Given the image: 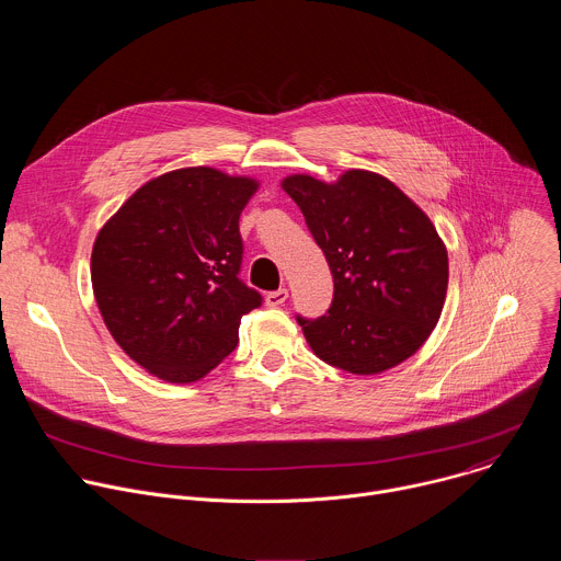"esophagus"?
<instances>
[{"instance_id": "1", "label": "esophagus", "mask_w": 561, "mask_h": 561, "mask_svg": "<svg viewBox=\"0 0 561 561\" xmlns=\"http://www.w3.org/2000/svg\"><path fill=\"white\" fill-rule=\"evenodd\" d=\"M286 299H288V290L279 288V290H273V293L266 295V306L275 308V306H282Z\"/></svg>"}]
</instances>
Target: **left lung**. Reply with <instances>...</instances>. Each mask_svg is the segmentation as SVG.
<instances>
[{"label": "left lung", "instance_id": "left-lung-1", "mask_svg": "<svg viewBox=\"0 0 561 561\" xmlns=\"http://www.w3.org/2000/svg\"><path fill=\"white\" fill-rule=\"evenodd\" d=\"M282 188L335 282L327 314L297 317L312 353L355 375L415 355L439 322L448 288V253L428 215L390 180L362 169L333 184L290 175Z\"/></svg>", "mask_w": 561, "mask_h": 561}]
</instances>
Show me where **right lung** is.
Wrapping results in <instances>:
<instances>
[{
	"instance_id": "obj_1",
	"label": "right lung",
	"mask_w": 561,
	"mask_h": 561,
	"mask_svg": "<svg viewBox=\"0 0 561 561\" xmlns=\"http://www.w3.org/2000/svg\"><path fill=\"white\" fill-rule=\"evenodd\" d=\"M260 188L210 167L137 188L98 232L91 279L104 324L150 375L191 383L226 359L262 295L239 279V215Z\"/></svg>"
}]
</instances>
